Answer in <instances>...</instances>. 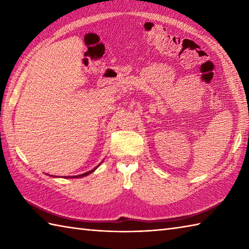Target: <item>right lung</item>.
<instances>
[{
    "label": "right lung",
    "mask_w": 249,
    "mask_h": 249,
    "mask_svg": "<svg viewBox=\"0 0 249 249\" xmlns=\"http://www.w3.org/2000/svg\"><path fill=\"white\" fill-rule=\"evenodd\" d=\"M98 167V166H97ZM97 167H95L94 169H93V170H91V171H89V172H86V173H83V174H80V176H76V177H68V178H82V177H86V176H89V173H92L94 170H95V169H96ZM67 178V177H66Z\"/></svg>",
    "instance_id": "add662e5"
}]
</instances>
